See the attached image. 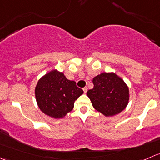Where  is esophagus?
Masks as SVG:
<instances>
[{
  "label": "esophagus",
  "instance_id": "1",
  "mask_svg": "<svg viewBox=\"0 0 160 160\" xmlns=\"http://www.w3.org/2000/svg\"><path fill=\"white\" fill-rule=\"evenodd\" d=\"M83 92H84L85 94H86L87 91H88V88H87V87H85V88H83Z\"/></svg>",
  "mask_w": 160,
  "mask_h": 160
}]
</instances>
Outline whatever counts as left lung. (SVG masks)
<instances>
[{"label":"left lung","mask_w":160,"mask_h":160,"mask_svg":"<svg viewBox=\"0 0 160 160\" xmlns=\"http://www.w3.org/2000/svg\"><path fill=\"white\" fill-rule=\"evenodd\" d=\"M94 88L87 92L93 107L106 117L114 116L129 103V88L115 72H102L93 78Z\"/></svg>","instance_id":"obj_1"}]
</instances>
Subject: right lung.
Here are the masks:
<instances>
[{
    "label": "right lung",
    "mask_w": 160,
    "mask_h": 160,
    "mask_svg": "<svg viewBox=\"0 0 160 160\" xmlns=\"http://www.w3.org/2000/svg\"><path fill=\"white\" fill-rule=\"evenodd\" d=\"M34 93L42 112L54 119H61L72 111L74 102L83 91L77 88L75 81L68 80L62 72L52 69L39 79Z\"/></svg>",
    "instance_id": "obj_1"
}]
</instances>
